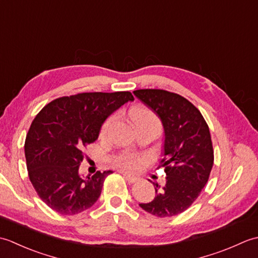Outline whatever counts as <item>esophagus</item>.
I'll return each mask as SVG.
<instances>
[{
	"instance_id": "34e87169",
	"label": "esophagus",
	"mask_w": 258,
	"mask_h": 258,
	"mask_svg": "<svg viewBox=\"0 0 258 258\" xmlns=\"http://www.w3.org/2000/svg\"><path fill=\"white\" fill-rule=\"evenodd\" d=\"M119 173H122V175L123 176L126 178V180H128L130 183H135V182H138V180L140 179L138 176H134V175H132V174H128V173H126V172H119Z\"/></svg>"
}]
</instances>
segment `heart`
<instances>
[{
	"mask_svg": "<svg viewBox=\"0 0 258 258\" xmlns=\"http://www.w3.org/2000/svg\"><path fill=\"white\" fill-rule=\"evenodd\" d=\"M131 115V119L133 120V123L136 124L139 122H142V120H157V117L154 115V113L151 112L150 109H147L145 107H135L130 113ZM109 123H111V118L107 119L105 123L103 124L102 128H101V135H105L106 131L109 126ZM117 165L124 168H128V169H138L142 165V160L140 157L135 156V155H130V154H125L122 155L120 157L117 158Z\"/></svg>",
	"mask_w": 258,
	"mask_h": 258,
	"instance_id": "b5f03b06",
	"label": "heart"
}]
</instances>
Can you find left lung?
Masks as SVG:
<instances>
[{
  "instance_id": "obj_1",
  "label": "left lung",
  "mask_w": 258,
  "mask_h": 258,
  "mask_svg": "<svg viewBox=\"0 0 258 258\" xmlns=\"http://www.w3.org/2000/svg\"><path fill=\"white\" fill-rule=\"evenodd\" d=\"M134 95L161 118L164 127L166 184L153 183L156 196L140 206L157 217L178 215L193 204L206 185L214 163L208 125L193 104L176 93L138 90Z\"/></svg>"
}]
</instances>
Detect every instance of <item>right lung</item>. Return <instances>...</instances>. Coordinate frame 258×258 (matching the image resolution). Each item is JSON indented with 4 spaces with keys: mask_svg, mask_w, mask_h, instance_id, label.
<instances>
[{
    "mask_svg": "<svg viewBox=\"0 0 258 258\" xmlns=\"http://www.w3.org/2000/svg\"><path fill=\"white\" fill-rule=\"evenodd\" d=\"M128 101L131 92L80 93L48 103L33 119L24 152L33 187L62 215H75L95 204L112 171L83 178V149L97 140L102 124Z\"/></svg>",
    "mask_w": 258,
    "mask_h": 258,
    "instance_id": "obj_1",
    "label": "right lung"
}]
</instances>
